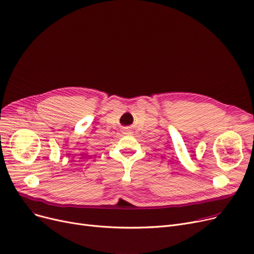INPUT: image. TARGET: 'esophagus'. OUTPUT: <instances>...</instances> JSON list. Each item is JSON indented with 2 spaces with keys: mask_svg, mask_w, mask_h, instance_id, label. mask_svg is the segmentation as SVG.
Wrapping results in <instances>:
<instances>
[{
  "mask_svg": "<svg viewBox=\"0 0 254 254\" xmlns=\"http://www.w3.org/2000/svg\"><path fill=\"white\" fill-rule=\"evenodd\" d=\"M127 131H128V130H127V129H126V130H125V132H124V134H128Z\"/></svg>",
  "mask_w": 254,
  "mask_h": 254,
  "instance_id": "34e87169",
  "label": "esophagus"
}]
</instances>
